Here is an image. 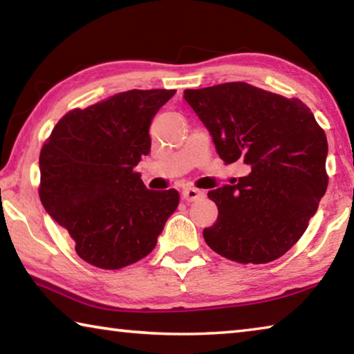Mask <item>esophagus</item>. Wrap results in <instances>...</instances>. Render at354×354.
<instances>
[{
	"label": "esophagus",
	"mask_w": 354,
	"mask_h": 354,
	"mask_svg": "<svg viewBox=\"0 0 354 354\" xmlns=\"http://www.w3.org/2000/svg\"><path fill=\"white\" fill-rule=\"evenodd\" d=\"M181 196H183L184 201L192 203V201H196V200L203 198V196H205V192H201L198 189H194V187H185L181 192Z\"/></svg>",
	"instance_id": "34e87169"
}]
</instances>
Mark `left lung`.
Returning a JSON list of instances; mask_svg holds the SVG:
<instances>
[{"label":"left lung","instance_id":"1","mask_svg":"<svg viewBox=\"0 0 354 354\" xmlns=\"http://www.w3.org/2000/svg\"><path fill=\"white\" fill-rule=\"evenodd\" d=\"M184 100L226 164L250 173L207 194L217 221L203 231L215 253L241 263H266L289 251L306 231L328 187L325 131L298 98L247 82L184 91Z\"/></svg>","mask_w":354,"mask_h":354}]
</instances>
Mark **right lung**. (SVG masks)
<instances>
[{"instance_id":"1","label":"right lung","mask_w":354,"mask_h":354,"mask_svg":"<svg viewBox=\"0 0 354 354\" xmlns=\"http://www.w3.org/2000/svg\"><path fill=\"white\" fill-rule=\"evenodd\" d=\"M175 93L134 88L70 111L41 148V205L95 267L117 270L140 261L176 211L175 189L148 190L134 171L151 148L154 115Z\"/></svg>"}]
</instances>
